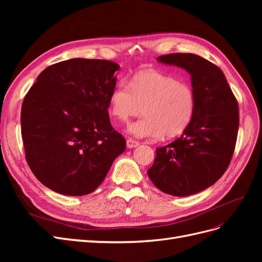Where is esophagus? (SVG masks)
I'll use <instances>...</instances> for the list:
<instances>
[{"label": "esophagus", "instance_id": "obj_1", "mask_svg": "<svg viewBox=\"0 0 262 262\" xmlns=\"http://www.w3.org/2000/svg\"><path fill=\"white\" fill-rule=\"evenodd\" d=\"M139 145H140V143L138 141H134L132 139L126 140V147H128V148H134V147H137Z\"/></svg>", "mask_w": 262, "mask_h": 262}]
</instances>
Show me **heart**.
Returning <instances> with one entry per match:
<instances>
[{"label": "heart", "mask_w": 262, "mask_h": 262, "mask_svg": "<svg viewBox=\"0 0 262 262\" xmlns=\"http://www.w3.org/2000/svg\"><path fill=\"white\" fill-rule=\"evenodd\" d=\"M143 117L128 126L137 138H173L184 132L195 110L193 89L186 82L156 70L134 74L130 84L119 82L109 95V112L120 121L141 114Z\"/></svg>", "instance_id": "b5f03b06"}]
</instances>
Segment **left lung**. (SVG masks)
Wrapping results in <instances>:
<instances>
[{"mask_svg": "<svg viewBox=\"0 0 262 262\" xmlns=\"http://www.w3.org/2000/svg\"><path fill=\"white\" fill-rule=\"evenodd\" d=\"M157 61L190 74L195 110L180 138L156 148L147 175L165 193L195 194L215 184L231 163L239 125L238 104L222 70L200 55L171 53Z\"/></svg>", "mask_w": 262, "mask_h": 262, "instance_id": "left-lung-1", "label": "left lung"}]
</instances>
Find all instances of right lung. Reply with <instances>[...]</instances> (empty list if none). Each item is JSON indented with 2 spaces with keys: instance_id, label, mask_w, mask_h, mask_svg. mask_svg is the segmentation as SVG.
<instances>
[{
  "instance_id": "1",
  "label": "right lung",
  "mask_w": 262,
  "mask_h": 262,
  "mask_svg": "<svg viewBox=\"0 0 262 262\" xmlns=\"http://www.w3.org/2000/svg\"><path fill=\"white\" fill-rule=\"evenodd\" d=\"M117 63L70 59L45 69L21 106L26 161L41 184L66 195L93 192L125 149L109 120Z\"/></svg>"
}]
</instances>
